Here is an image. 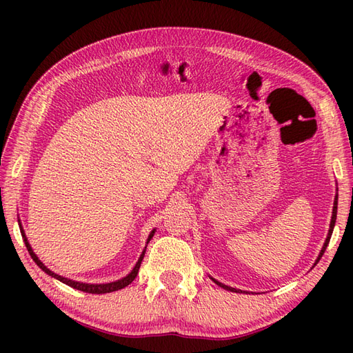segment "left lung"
<instances>
[{"label":"left lung","instance_id":"left-lung-1","mask_svg":"<svg viewBox=\"0 0 353 353\" xmlns=\"http://www.w3.org/2000/svg\"><path fill=\"white\" fill-rule=\"evenodd\" d=\"M336 191H339V188H336ZM336 208H339V192L335 194V199H334V208H332V216H331V224H329V230H327V236H326V239H325V244H323V247H321V250H320V253H319V256H317V259H316V264L317 262L320 261V258L323 256V253H325V250H326V247H327V244H329V239H331V235H332V230H334V226H335V220H336ZM314 264V265H316ZM211 277V276H209ZM211 279L219 285V287H221V288H224V290H228V291H232V292H243V290H236V288H232V287H228V285H224V283H221V282H219L216 279H214V277H211Z\"/></svg>","mask_w":353,"mask_h":353}]
</instances>
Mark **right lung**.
Listing matches in <instances>:
<instances>
[{"mask_svg":"<svg viewBox=\"0 0 353 353\" xmlns=\"http://www.w3.org/2000/svg\"><path fill=\"white\" fill-rule=\"evenodd\" d=\"M18 223H19L21 235H22V238H24V243H26V247H27V250H28V253H30V256H32V259L36 262L37 267H39V268L42 270V272H45V273H47V274L51 276V277H54V279H57V281H61V282L66 283V285H68V287H71V288H76V290H79V291H85V292H91V294H106V292H112V291H118V290H121V288H125L127 285L132 283V282L134 281V277H137L138 272H139L141 262H142V259H144V254H145V250H147V245H145L144 250H142V253H141V256H139L138 262H137V264H134L132 272H130L129 274H127V276H124L123 279H118V281H115V282H108V283H85V282H77V281L68 279V277H63V276H61V274L51 272V270H50L47 265H45L43 262H42L39 258H37V254L33 252L32 245H30L28 239H27V236H26V232H24V228H22L21 220H18ZM154 232H156V229H153L152 232H150V235H148V238H147V243H145V244L150 243V239L153 238Z\"/></svg>","mask_w":353,"mask_h":353,"instance_id":"1","label":"right lung"}]
</instances>
